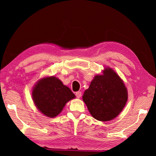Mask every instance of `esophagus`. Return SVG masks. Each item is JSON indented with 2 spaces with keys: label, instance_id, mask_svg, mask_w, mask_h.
I'll use <instances>...</instances> for the list:
<instances>
[{
  "label": "esophagus",
  "instance_id": "34e87169",
  "mask_svg": "<svg viewBox=\"0 0 156 156\" xmlns=\"http://www.w3.org/2000/svg\"><path fill=\"white\" fill-rule=\"evenodd\" d=\"M82 96V93L80 91H77L76 92V96L78 98H80Z\"/></svg>",
  "mask_w": 156,
  "mask_h": 156
}]
</instances>
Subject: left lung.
<instances>
[{"instance_id": "obj_1", "label": "left lung", "mask_w": 156, "mask_h": 156, "mask_svg": "<svg viewBox=\"0 0 156 156\" xmlns=\"http://www.w3.org/2000/svg\"><path fill=\"white\" fill-rule=\"evenodd\" d=\"M128 98L122 79L112 69L96 76L86 89L83 100L93 117L99 121L112 120L119 115Z\"/></svg>"}]
</instances>
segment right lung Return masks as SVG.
<instances>
[{"label":"right lung","instance_id":"obj_1","mask_svg":"<svg viewBox=\"0 0 156 156\" xmlns=\"http://www.w3.org/2000/svg\"><path fill=\"white\" fill-rule=\"evenodd\" d=\"M75 97L71 89L54 76L41 79L32 91L34 104L43 114L49 118L58 115L66 103Z\"/></svg>","mask_w":156,"mask_h":156}]
</instances>
